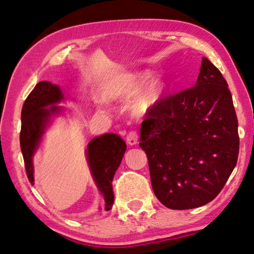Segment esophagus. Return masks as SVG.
<instances>
[{"label": "esophagus", "instance_id": "1", "mask_svg": "<svg viewBox=\"0 0 254 254\" xmlns=\"http://www.w3.org/2000/svg\"><path fill=\"white\" fill-rule=\"evenodd\" d=\"M137 140H139V134H137L136 131H130L127 134V142L130 145L135 144Z\"/></svg>", "mask_w": 254, "mask_h": 254}]
</instances>
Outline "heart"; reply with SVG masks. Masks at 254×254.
<instances>
[{"mask_svg":"<svg viewBox=\"0 0 254 254\" xmlns=\"http://www.w3.org/2000/svg\"><path fill=\"white\" fill-rule=\"evenodd\" d=\"M147 76L143 75H133L127 77L124 80V83L120 84L112 89V94L115 96H128L134 94L137 89L140 88V86L142 85ZM162 85L160 83H152L149 85L145 91L141 94L139 98L136 100V107L139 110H147L148 107L152 106L156 103L159 97L161 96L162 93Z\"/></svg>","mask_w":254,"mask_h":254,"instance_id":"heart-1","label":"heart"}]
</instances>
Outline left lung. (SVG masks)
<instances>
[{
  "mask_svg": "<svg viewBox=\"0 0 254 254\" xmlns=\"http://www.w3.org/2000/svg\"><path fill=\"white\" fill-rule=\"evenodd\" d=\"M154 195L171 209L209 203L239 156L238 118L226 80L207 58L192 87L159 98L141 124Z\"/></svg>",
  "mask_w": 254,
  "mask_h": 254,
  "instance_id": "1",
  "label": "left lung"
}]
</instances>
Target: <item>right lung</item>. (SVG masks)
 Instances as JSON below:
<instances>
[{"instance_id": "right-lung-1", "label": "right lung", "mask_w": 254, "mask_h": 254, "mask_svg": "<svg viewBox=\"0 0 254 254\" xmlns=\"http://www.w3.org/2000/svg\"><path fill=\"white\" fill-rule=\"evenodd\" d=\"M63 100L57 85L40 81L29 94L21 111L20 145L23 154L25 173L29 182L33 183L32 158L44 134L47 121L51 114L59 111L57 106L47 107ZM126 142L117 134L106 133L93 139L87 145V159L93 177L105 199V210L112 208L114 201L112 182L115 171L121 165L126 152Z\"/></svg>"}]
</instances>
